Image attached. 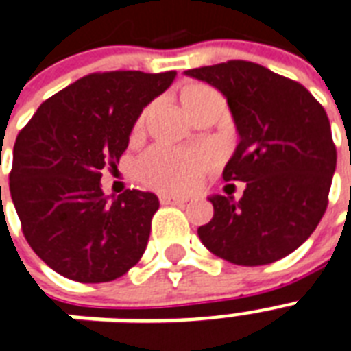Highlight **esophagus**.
<instances>
[{
  "instance_id": "esophagus-1",
  "label": "esophagus",
  "mask_w": 351,
  "mask_h": 351,
  "mask_svg": "<svg viewBox=\"0 0 351 351\" xmlns=\"http://www.w3.org/2000/svg\"><path fill=\"white\" fill-rule=\"evenodd\" d=\"M162 205H183L186 203V197H179V195H170V194H161L159 195Z\"/></svg>"
}]
</instances>
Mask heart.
<instances>
[{"label":"heart","instance_id":"b5f03b06","mask_svg":"<svg viewBox=\"0 0 351 351\" xmlns=\"http://www.w3.org/2000/svg\"><path fill=\"white\" fill-rule=\"evenodd\" d=\"M210 97H218L210 88L190 86V88L183 89L181 102H183L184 110L190 113ZM143 122H145V115L138 119L137 128L143 126ZM210 162L213 159L206 152L176 150V148H168V146H156L141 157L137 168L143 181L152 186L183 192L197 183L201 172Z\"/></svg>","mask_w":351,"mask_h":351}]
</instances>
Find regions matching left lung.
I'll list each match as a JSON object with an SVG mask.
<instances>
[{
    "instance_id": "8db88e82",
    "label": "left lung",
    "mask_w": 351,
    "mask_h": 351,
    "mask_svg": "<svg viewBox=\"0 0 351 351\" xmlns=\"http://www.w3.org/2000/svg\"><path fill=\"white\" fill-rule=\"evenodd\" d=\"M227 99L238 146L223 168L241 181L234 195H208L214 216L201 243L236 265H265L291 254L324 216L337 152L324 108L308 89L267 67L230 60L189 69Z\"/></svg>"
}]
</instances>
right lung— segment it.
Instances as JSON below:
<instances>
[{
	"label": "right lung",
	"mask_w": 351,
	"mask_h": 351,
	"mask_svg": "<svg viewBox=\"0 0 351 351\" xmlns=\"http://www.w3.org/2000/svg\"><path fill=\"white\" fill-rule=\"evenodd\" d=\"M178 73L111 71L43 102L16 138L10 195L32 251L65 278L111 282L141 260L159 199L102 192V168L128 148L143 110Z\"/></svg>",
	"instance_id": "add662e5"
}]
</instances>
